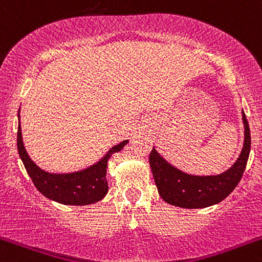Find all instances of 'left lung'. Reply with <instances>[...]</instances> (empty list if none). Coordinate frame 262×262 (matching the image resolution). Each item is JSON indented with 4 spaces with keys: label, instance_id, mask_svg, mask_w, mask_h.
<instances>
[{
    "label": "left lung",
    "instance_id": "8db88e82",
    "mask_svg": "<svg viewBox=\"0 0 262 262\" xmlns=\"http://www.w3.org/2000/svg\"><path fill=\"white\" fill-rule=\"evenodd\" d=\"M245 125V140L240 157L231 168L219 175L186 174L170 165L153 148L149 154V164L159 195L164 201L174 206L185 209H200L220 203L236 188L248 164L251 136L248 119L243 111Z\"/></svg>",
    "mask_w": 262,
    "mask_h": 262
}]
</instances>
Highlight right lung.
<instances>
[{
	"label": "right lung",
	"instance_id": "obj_1",
	"mask_svg": "<svg viewBox=\"0 0 262 262\" xmlns=\"http://www.w3.org/2000/svg\"><path fill=\"white\" fill-rule=\"evenodd\" d=\"M126 143L128 140L114 145L98 163L84 170L68 174H51L38 168L26 151L22 140L21 124H18L17 130L18 154L34 186L46 198L64 205H88L102 200L107 195V163L111 155L122 150Z\"/></svg>",
	"mask_w": 262,
	"mask_h": 262
}]
</instances>
